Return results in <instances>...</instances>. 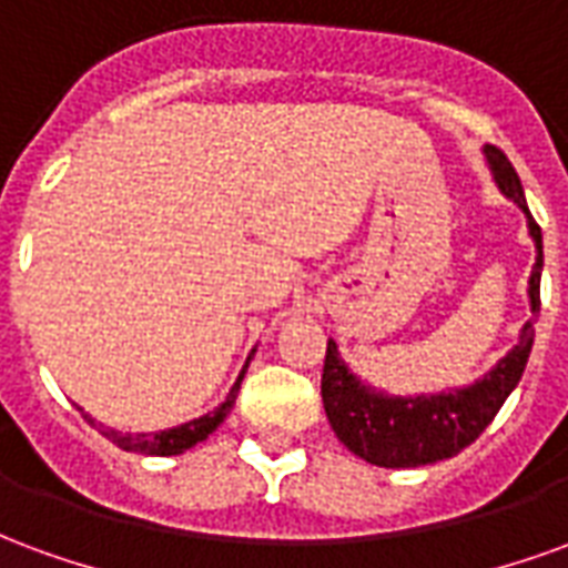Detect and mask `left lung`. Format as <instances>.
<instances>
[{"mask_svg":"<svg viewBox=\"0 0 568 568\" xmlns=\"http://www.w3.org/2000/svg\"><path fill=\"white\" fill-rule=\"evenodd\" d=\"M484 154L501 194L511 197L526 212L529 234L536 240L538 255L532 264V276H529V307H532V316H538L541 310V227L529 215L520 175L505 158V151L487 145ZM532 337H536V328L529 320L517 346L480 381L465 389L414 395V398L386 395L374 386H365L346 368L344 358L337 356V344L328 341L325 368H322V405H325L334 435L365 463L381 465V468H417V465L440 463L468 447L499 414L505 398L524 377Z\"/></svg>","mask_w":568,"mask_h":568,"instance_id":"8db88e82","label":"left lung"}]
</instances>
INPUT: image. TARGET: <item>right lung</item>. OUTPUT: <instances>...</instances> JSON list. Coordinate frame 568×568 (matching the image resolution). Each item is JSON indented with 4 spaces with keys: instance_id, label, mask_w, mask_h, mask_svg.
I'll return each instance as SVG.
<instances>
[{
    "instance_id": "1",
    "label": "right lung",
    "mask_w": 568,
    "mask_h": 568,
    "mask_svg": "<svg viewBox=\"0 0 568 568\" xmlns=\"http://www.w3.org/2000/svg\"><path fill=\"white\" fill-rule=\"evenodd\" d=\"M246 368H248V362H246ZM246 368H243V374H246ZM243 374L236 377L234 389L227 393V398H224L222 405L215 407V410H210V414H203V417L191 419V423H182V426H175V428H163V432H149V435H145V432H142V435H121V432H115V428H103V435L112 440V444H118L121 450L149 453V456H175V453L191 450L194 444L210 438L212 432L222 426L224 417L231 414V407H234L236 402V393H240V383H243ZM84 417H88V414H84Z\"/></svg>"
}]
</instances>
